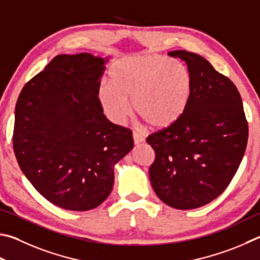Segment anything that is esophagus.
Masks as SVG:
<instances>
[{"label":"esophagus","mask_w":260,"mask_h":260,"mask_svg":"<svg viewBox=\"0 0 260 260\" xmlns=\"http://www.w3.org/2000/svg\"><path fill=\"white\" fill-rule=\"evenodd\" d=\"M133 139H134L135 144H140V143L144 142V136L142 134L138 133V132H134V133H133Z\"/></svg>","instance_id":"1"}]
</instances>
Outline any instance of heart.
Segmentation results:
<instances>
[{
  "mask_svg": "<svg viewBox=\"0 0 260 260\" xmlns=\"http://www.w3.org/2000/svg\"><path fill=\"white\" fill-rule=\"evenodd\" d=\"M109 84L99 88L107 117L119 124L134 110L154 129L169 128L182 119L193 94V79L182 62L161 54H139L117 61Z\"/></svg>",
  "mask_w": 260,
  "mask_h": 260,
  "instance_id": "1",
  "label": "heart"
}]
</instances>
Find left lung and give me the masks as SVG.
<instances>
[{"label":"left lung","mask_w":260,"mask_h":260,"mask_svg":"<svg viewBox=\"0 0 260 260\" xmlns=\"http://www.w3.org/2000/svg\"><path fill=\"white\" fill-rule=\"evenodd\" d=\"M168 55L186 63L193 94L181 120L146 138L155 154L149 176L165 204L194 209L216 199L232 181L247 148L248 121L237 86L208 60L185 50Z\"/></svg>","instance_id":"1"}]
</instances>
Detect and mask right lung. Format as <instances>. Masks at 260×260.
I'll list each match as a JSON object with an SVG mask.
<instances>
[{
	"instance_id": "right-lung-1",
	"label": "right lung",
	"mask_w": 260,
	"mask_h": 260,
	"mask_svg": "<svg viewBox=\"0 0 260 260\" xmlns=\"http://www.w3.org/2000/svg\"><path fill=\"white\" fill-rule=\"evenodd\" d=\"M107 59L59 54L22 87L13 128L19 167L46 200L85 211L114 186V166L133 149L132 131L103 114L98 92Z\"/></svg>"
}]
</instances>
